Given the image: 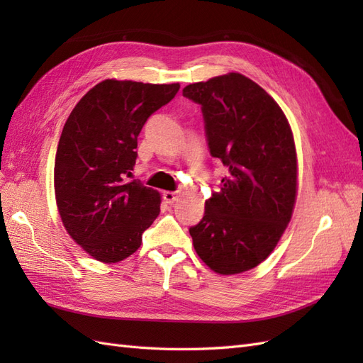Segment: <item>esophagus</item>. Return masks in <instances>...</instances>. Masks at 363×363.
<instances>
[{"mask_svg": "<svg viewBox=\"0 0 363 363\" xmlns=\"http://www.w3.org/2000/svg\"><path fill=\"white\" fill-rule=\"evenodd\" d=\"M163 200L167 201L168 204H172V203H175V201L179 200V195H177V192L167 191V192H163Z\"/></svg>", "mask_w": 363, "mask_h": 363, "instance_id": "34e87169", "label": "esophagus"}]
</instances>
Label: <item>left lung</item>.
Instances as JSON below:
<instances>
[{
    "instance_id": "obj_1",
    "label": "left lung",
    "mask_w": 363,
    "mask_h": 363,
    "mask_svg": "<svg viewBox=\"0 0 363 363\" xmlns=\"http://www.w3.org/2000/svg\"><path fill=\"white\" fill-rule=\"evenodd\" d=\"M201 106L211 156L228 174L189 228L194 248L223 276L257 267L291 221L296 195V152L279 104L250 80L230 72L186 86Z\"/></svg>"
}]
</instances>
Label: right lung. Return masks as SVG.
<instances>
[{
	"mask_svg": "<svg viewBox=\"0 0 363 363\" xmlns=\"http://www.w3.org/2000/svg\"><path fill=\"white\" fill-rule=\"evenodd\" d=\"M180 84L104 80L77 103L65 123L54 163L62 223L86 252L104 263L124 260L160 212V195L125 182L147 119Z\"/></svg>",
	"mask_w": 363,
	"mask_h": 363,
	"instance_id": "right-lung-1",
	"label": "right lung"
}]
</instances>
